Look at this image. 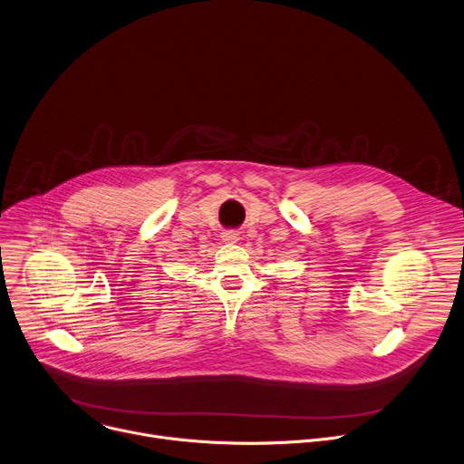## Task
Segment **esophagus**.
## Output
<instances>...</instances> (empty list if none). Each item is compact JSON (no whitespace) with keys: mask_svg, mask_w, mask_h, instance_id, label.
<instances>
[{"mask_svg":"<svg viewBox=\"0 0 464 464\" xmlns=\"http://www.w3.org/2000/svg\"><path fill=\"white\" fill-rule=\"evenodd\" d=\"M238 233L237 231H224L222 233V240L226 242V244H235V242H238Z\"/></svg>","mask_w":464,"mask_h":464,"instance_id":"34e87169","label":"esophagus"}]
</instances>
